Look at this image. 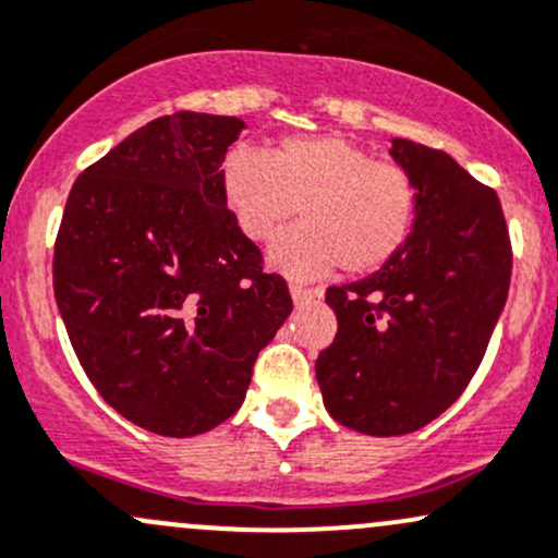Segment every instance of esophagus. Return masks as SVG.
I'll return each instance as SVG.
<instances>
[{"label": "esophagus", "mask_w": 558, "mask_h": 558, "mask_svg": "<svg viewBox=\"0 0 558 558\" xmlns=\"http://www.w3.org/2000/svg\"><path fill=\"white\" fill-rule=\"evenodd\" d=\"M291 296H294L296 304H304V302H310V299L320 296V291L310 289V286H302V283H291Z\"/></svg>", "instance_id": "obj_1"}]
</instances>
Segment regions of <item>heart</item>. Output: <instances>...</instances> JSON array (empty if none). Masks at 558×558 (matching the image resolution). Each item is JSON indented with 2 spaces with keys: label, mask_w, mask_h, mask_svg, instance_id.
<instances>
[{
  "label": "heart",
  "mask_w": 558,
  "mask_h": 558,
  "mask_svg": "<svg viewBox=\"0 0 558 558\" xmlns=\"http://www.w3.org/2000/svg\"><path fill=\"white\" fill-rule=\"evenodd\" d=\"M221 201L238 230L269 240L299 205L302 225L283 232L269 259L296 278H315L339 264L368 275L396 259L420 214L414 175L342 136L283 138L267 151L234 149L221 166Z\"/></svg>",
  "instance_id": "1"
}]
</instances>
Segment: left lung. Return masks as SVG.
I'll return each instance as SVG.
<instances>
[{
  "instance_id": "1",
  "label": "left lung",
  "mask_w": 558,
  "mask_h": 558,
  "mask_svg": "<svg viewBox=\"0 0 558 558\" xmlns=\"http://www.w3.org/2000/svg\"><path fill=\"white\" fill-rule=\"evenodd\" d=\"M414 175L420 214L401 254L379 272L326 289L337 337L315 361L339 425L403 436L465 392L511 286V234L497 192L441 149L392 138Z\"/></svg>"
}]
</instances>
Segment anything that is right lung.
<instances>
[{
	"label": "right lung",
	"instance_id": "1",
	"mask_svg": "<svg viewBox=\"0 0 558 558\" xmlns=\"http://www.w3.org/2000/svg\"><path fill=\"white\" fill-rule=\"evenodd\" d=\"M238 117H157L80 173L52 254V289L87 379L144 430L190 438L243 403L264 344L289 318L221 201Z\"/></svg>",
	"mask_w": 558,
	"mask_h": 558
}]
</instances>
